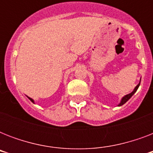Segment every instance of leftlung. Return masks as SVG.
<instances>
[{
  "label": "left lung",
  "instance_id": "1",
  "mask_svg": "<svg viewBox=\"0 0 153 153\" xmlns=\"http://www.w3.org/2000/svg\"><path fill=\"white\" fill-rule=\"evenodd\" d=\"M139 86H140V83L138 84L137 86H136L135 89H134V91H133V92H132V93L128 94H127V95L125 96V97H124V98H122V100H121V103H120V104H119V105H122L125 104V103H126V102H127V101H128V99H129V98H130L131 97H132V96L133 95V94H135L136 91H137V89H138V87H139Z\"/></svg>",
  "mask_w": 153,
  "mask_h": 153
}]
</instances>
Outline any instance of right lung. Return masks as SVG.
<instances>
[{
  "label": "right lung",
  "instance_id": "right-lung-1",
  "mask_svg": "<svg viewBox=\"0 0 153 153\" xmlns=\"http://www.w3.org/2000/svg\"><path fill=\"white\" fill-rule=\"evenodd\" d=\"M29 98V99H30V100H31V101H32V102H34V101H33V100H32V98Z\"/></svg>",
  "mask_w": 153,
  "mask_h": 153
}]
</instances>
